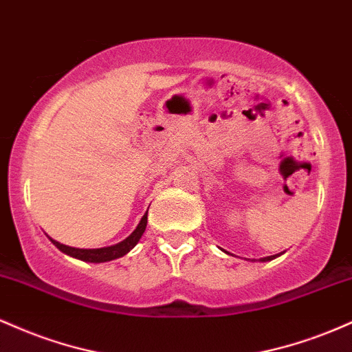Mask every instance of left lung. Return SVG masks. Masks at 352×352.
<instances>
[{
	"mask_svg": "<svg viewBox=\"0 0 352 352\" xmlns=\"http://www.w3.org/2000/svg\"><path fill=\"white\" fill-rule=\"evenodd\" d=\"M281 254V253H280ZM280 254H272V256H265V258H261L260 261H270V260H273V258H276V256H280Z\"/></svg>",
	"mask_w": 352,
	"mask_h": 352,
	"instance_id": "left-lung-1",
	"label": "left lung"
}]
</instances>
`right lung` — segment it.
<instances>
[{
	"label": "right lung",
	"instance_id": "1",
	"mask_svg": "<svg viewBox=\"0 0 352 352\" xmlns=\"http://www.w3.org/2000/svg\"><path fill=\"white\" fill-rule=\"evenodd\" d=\"M145 227H147V213L142 217V220H140V223L137 225V228L134 230V232L125 238V240H122L120 243H117V245L104 246V248H89V250L72 248V246H66V245L59 243V241L52 240V238H50V240L52 241V245H54L56 248H59L60 252L69 254V256H72V258H78V260H80V261H87V263H104V261L116 260V258L124 256V254H127L129 252H131V250L134 248L137 243H139L140 238H142Z\"/></svg>",
	"mask_w": 352,
	"mask_h": 352
}]
</instances>
